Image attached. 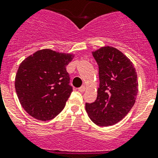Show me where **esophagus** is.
Masks as SVG:
<instances>
[{"label":"esophagus","mask_w":158,"mask_h":158,"mask_svg":"<svg viewBox=\"0 0 158 158\" xmlns=\"http://www.w3.org/2000/svg\"><path fill=\"white\" fill-rule=\"evenodd\" d=\"M85 90H86V87L84 85H83L82 87H80L79 88V91H81V92H83V91H85Z\"/></svg>","instance_id":"1"}]
</instances>
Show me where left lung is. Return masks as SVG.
Returning <instances> with one entry per match:
<instances>
[{"instance_id":"left-lung-1","label":"left lung","mask_w":158,"mask_h":158,"mask_svg":"<svg viewBox=\"0 0 158 158\" xmlns=\"http://www.w3.org/2000/svg\"><path fill=\"white\" fill-rule=\"evenodd\" d=\"M99 65V87L96 100L86 104V111L94 124L101 127L116 124L134 105L138 93L136 71L120 50L106 46L92 51Z\"/></svg>"}]
</instances>
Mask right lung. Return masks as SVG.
<instances>
[{
  "mask_svg": "<svg viewBox=\"0 0 158 158\" xmlns=\"http://www.w3.org/2000/svg\"><path fill=\"white\" fill-rule=\"evenodd\" d=\"M75 54L39 50L20 64L15 77V89L20 104L37 120L46 121L60 113L72 87L67 65Z\"/></svg>",
  "mask_w": 158,
  "mask_h": 158,
  "instance_id": "right-lung-1",
  "label": "right lung"
}]
</instances>
